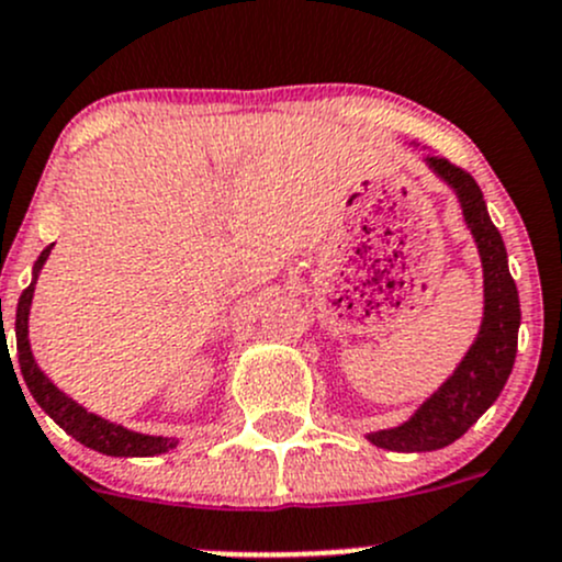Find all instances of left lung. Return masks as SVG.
Listing matches in <instances>:
<instances>
[{"instance_id":"1","label":"left lung","mask_w":562,"mask_h":562,"mask_svg":"<svg viewBox=\"0 0 562 562\" xmlns=\"http://www.w3.org/2000/svg\"><path fill=\"white\" fill-rule=\"evenodd\" d=\"M427 162L440 179L449 181L457 190L464 223L479 245L481 263H484V323H481L479 339L468 350L454 375L418 407L411 422L367 435L378 449L411 451V454L451 446L484 416L486 407L501 396L512 375L519 334V293L506 263V245L501 239V231L492 225L486 214L479 184L464 168L454 166L446 157L429 155Z\"/></svg>"}]
</instances>
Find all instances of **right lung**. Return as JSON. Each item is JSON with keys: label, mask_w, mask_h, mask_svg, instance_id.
Wrapping results in <instances>:
<instances>
[{"label": "right lung", "mask_w": 562, "mask_h": 562, "mask_svg": "<svg viewBox=\"0 0 562 562\" xmlns=\"http://www.w3.org/2000/svg\"><path fill=\"white\" fill-rule=\"evenodd\" d=\"M54 247V245H50ZM50 247H45L40 252V258L35 260V280L37 271L43 269L45 258H48ZM35 280L32 285L21 293L19 299V310H15V345H19V370L24 375L26 389L32 391L35 402L65 429L67 435L78 440V443L89 446V449L100 451V454L108 457H155V454H166L168 449H173L176 440L171 438H151V435H138L130 432V429L119 427V424L105 422V418L94 416L89 413L87 407H81L78 402H72L70 396L61 394L48 378L40 372V367L32 359L30 350V337H26V323H30V304H32V293H35Z\"/></svg>", "instance_id": "right-lung-1"}]
</instances>
